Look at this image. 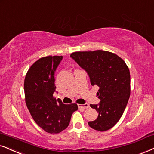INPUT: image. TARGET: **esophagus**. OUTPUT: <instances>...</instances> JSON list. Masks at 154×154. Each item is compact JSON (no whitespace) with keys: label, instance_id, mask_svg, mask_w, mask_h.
<instances>
[{"label":"esophagus","instance_id":"34e87169","mask_svg":"<svg viewBox=\"0 0 154 154\" xmlns=\"http://www.w3.org/2000/svg\"><path fill=\"white\" fill-rule=\"evenodd\" d=\"M78 107L79 109H87L89 107V105L88 104H78Z\"/></svg>","mask_w":154,"mask_h":154}]
</instances>
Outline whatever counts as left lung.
Listing matches in <instances>:
<instances>
[{"mask_svg": "<svg viewBox=\"0 0 154 154\" xmlns=\"http://www.w3.org/2000/svg\"><path fill=\"white\" fill-rule=\"evenodd\" d=\"M70 57L87 72L91 85L100 87L97 93L100 104H90L99 115L88 122L89 126L97 131H107L120 119L129 101V67L116 54L104 50L75 52Z\"/></svg>", "mask_w": 154, "mask_h": 154, "instance_id": "1", "label": "left lung"}]
</instances>
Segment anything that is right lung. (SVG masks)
<instances>
[{
    "mask_svg": "<svg viewBox=\"0 0 154 154\" xmlns=\"http://www.w3.org/2000/svg\"><path fill=\"white\" fill-rule=\"evenodd\" d=\"M63 56H47L32 64L24 82L25 103L35 123L50 134H58L69 125L77 104L55 100L54 75Z\"/></svg>",
    "mask_w": 154,
    "mask_h": 154,
    "instance_id": "right-lung-1",
    "label": "right lung"
}]
</instances>
